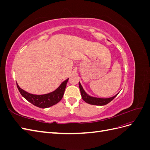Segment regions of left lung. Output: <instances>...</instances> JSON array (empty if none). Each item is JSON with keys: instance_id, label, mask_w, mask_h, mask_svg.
<instances>
[{"instance_id": "8db88e82", "label": "left lung", "mask_w": 150, "mask_h": 150, "mask_svg": "<svg viewBox=\"0 0 150 150\" xmlns=\"http://www.w3.org/2000/svg\"><path fill=\"white\" fill-rule=\"evenodd\" d=\"M79 86L81 91V97H82L83 100L88 104H93V105H97V106H104L106 104H108L110 102H111L113 99H115L117 96V95L119 94V93L115 95L114 96H112L110 98H97L94 97L92 96H90L88 94L86 93L84 89H83L82 85L79 82Z\"/></svg>"}]
</instances>
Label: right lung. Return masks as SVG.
I'll list each match as a JSON object with an SVG mask.
<instances>
[{
    "mask_svg": "<svg viewBox=\"0 0 150 150\" xmlns=\"http://www.w3.org/2000/svg\"><path fill=\"white\" fill-rule=\"evenodd\" d=\"M68 80H69V78L63 81L60 86L54 91L44 94H31L21 89L17 83V86L21 94L26 100H28L35 106L40 108H47L54 105L61 100L63 95H64Z\"/></svg>",
    "mask_w": 150,
    "mask_h": 150,
    "instance_id": "right-lung-1",
    "label": "right lung"
}]
</instances>
